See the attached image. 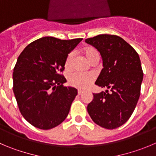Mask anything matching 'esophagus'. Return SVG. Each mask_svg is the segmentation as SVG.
Listing matches in <instances>:
<instances>
[{
  "label": "esophagus",
  "instance_id": "obj_1",
  "mask_svg": "<svg viewBox=\"0 0 156 156\" xmlns=\"http://www.w3.org/2000/svg\"><path fill=\"white\" fill-rule=\"evenodd\" d=\"M82 93H83V91H81V90H78V94H79V95H81Z\"/></svg>",
  "mask_w": 156,
  "mask_h": 156
}]
</instances>
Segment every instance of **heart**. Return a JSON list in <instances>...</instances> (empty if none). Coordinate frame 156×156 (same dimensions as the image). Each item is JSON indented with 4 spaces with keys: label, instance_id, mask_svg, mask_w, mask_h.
Wrapping results in <instances>:
<instances>
[{
    "label": "heart",
    "instance_id": "heart-1",
    "mask_svg": "<svg viewBox=\"0 0 156 156\" xmlns=\"http://www.w3.org/2000/svg\"><path fill=\"white\" fill-rule=\"evenodd\" d=\"M83 55L85 57L90 64L94 61H99V53L95 48L91 47L85 48L82 51ZM74 60V54L72 52L69 53L65 59V67L66 69H70L72 67ZM94 80V76L91 74H72L68 78V83L72 87L81 89H85L91 85V83Z\"/></svg>",
    "mask_w": 156,
    "mask_h": 156
}]
</instances>
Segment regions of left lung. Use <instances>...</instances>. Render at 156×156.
<instances>
[{
    "mask_svg": "<svg viewBox=\"0 0 156 156\" xmlns=\"http://www.w3.org/2000/svg\"><path fill=\"white\" fill-rule=\"evenodd\" d=\"M85 42L101 54L103 68L95 85L107 88L93 94L87 110L94 123L105 129H116L129 120L139 101L143 79L140 58L119 36L99 34Z\"/></svg>",
    "mask_w": 156,
    "mask_h": 156,
    "instance_id": "left-lung-1",
    "label": "left lung"
}]
</instances>
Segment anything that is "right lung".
Masks as SVG:
<instances>
[{"instance_id": "add662e5", "label": "right lung", "mask_w": 156, "mask_h": 156, "mask_svg": "<svg viewBox=\"0 0 156 156\" xmlns=\"http://www.w3.org/2000/svg\"><path fill=\"white\" fill-rule=\"evenodd\" d=\"M81 41L44 37L29 44L19 55L13 91L21 115L34 127L53 129L68 116L78 91L64 86L66 79L59 73L68 54Z\"/></svg>"}]
</instances>
